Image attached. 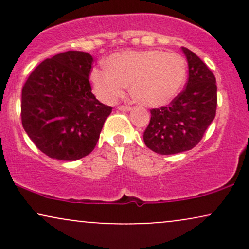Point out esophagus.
Returning <instances> with one entry per match:
<instances>
[{"instance_id":"34e87169","label":"esophagus","mask_w":249,"mask_h":249,"mask_svg":"<svg viewBox=\"0 0 249 249\" xmlns=\"http://www.w3.org/2000/svg\"><path fill=\"white\" fill-rule=\"evenodd\" d=\"M117 108H118L119 111H130L131 107H128V105H119Z\"/></svg>"}]
</instances>
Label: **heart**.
Here are the masks:
<instances>
[{
	"mask_svg": "<svg viewBox=\"0 0 249 249\" xmlns=\"http://www.w3.org/2000/svg\"><path fill=\"white\" fill-rule=\"evenodd\" d=\"M107 68L91 72L96 93L102 101L115 102L130 84L131 95L146 107H161L178 95L186 77L184 58L160 50L123 51L108 57Z\"/></svg>",
	"mask_w": 249,
	"mask_h": 249,
	"instance_id": "b5f03b06",
	"label": "heart"
}]
</instances>
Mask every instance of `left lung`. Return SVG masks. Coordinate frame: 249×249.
<instances>
[{"label": "left lung", "instance_id": "left-lung-1", "mask_svg": "<svg viewBox=\"0 0 249 249\" xmlns=\"http://www.w3.org/2000/svg\"><path fill=\"white\" fill-rule=\"evenodd\" d=\"M188 63L186 88L166 107L151 110L145 145L159 154H176L199 144L216 112L215 77L193 51L182 47Z\"/></svg>", "mask_w": 249, "mask_h": 249}]
</instances>
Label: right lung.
<instances>
[{"label":"right lung","mask_w":249,"mask_h":249,"mask_svg":"<svg viewBox=\"0 0 249 249\" xmlns=\"http://www.w3.org/2000/svg\"><path fill=\"white\" fill-rule=\"evenodd\" d=\"M92 63L83 51L57 53L37 65L24 83L22 125L50 158L73 161L90 154L112 112L91 92Z\"/></svg>","instance_id":"right-lung-1"}]
</instances>
